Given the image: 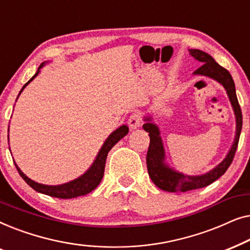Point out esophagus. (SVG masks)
<instances>
[{"label": "esophagus", "instance_id": "obj_1", "mask_svg": "<svg viewBox=\"0 0 250 250\" xmlns=\"http://www.w3.org/2000/svg\"><path fill=\"white\" fill-rule=\"evenodd\" d=\"M127 124L129 126V128L131 129H136L139 128L140 126L142 125V118L141 116H140L139 114H133L129 116L128 121H127Z\"/></svg>", "mask_w": 250, "mask_h": 250}]
</instances>
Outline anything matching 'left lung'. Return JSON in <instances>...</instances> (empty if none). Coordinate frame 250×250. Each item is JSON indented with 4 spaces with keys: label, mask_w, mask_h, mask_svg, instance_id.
Segmentation results:
<instances>
[{
    "label": "left lung",
    "mask_w": 250,
    "mask_h": 250,
    "mask_svg": "<svg viewBox=\"0 0 250 250\" xmlns=\"http://www.w3.org/2000/svg\"><path fill=\"white\" fill-rule=\"evenodd\" d=\"M189 52L191 57H193V59L201 62V66L194 71L193 75L209 77L211 80L218 82L227 91L235 116V135L228 155L217 166L201 175H187V174L172 168L166 163L165 148H164L162 136H160L159 127L155 123H152L151 116H146L143 118L146 122L143 124V129L148 132L150 136V145L148 153H146V167H148L149 176L159 189L168 191V192H187L190 190L200 189V188L209 186L218 177L223 175L233 160L242 128L241 109L239 105L237 94H235L234 82L231 74L225 68L220 66L213 57L204 51L190 49Z\"/></svg>",
    "instance_id": "left-lung-1"
}]
</instances>
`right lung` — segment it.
<instances>
[{
	"instance_id": "1",
	"label": "right lung",
	"mask_w": 250,
	"mask_h": 250,
	"mask_svg": "<svg viewBox=\"0 0 250 250\" xmlns=\"http://www.w3.org/2000/svg\"><path fill=\"white\" fill-rule=\"evenodd\" d=\"M45 63L46 62L41 63V66L39 67V69H37L36 74L34 75V76L30 78L25 85H23L21 91L19 92L18 97L23 91V88H25L27 85H28L30 82H32L34 78L40 74L41 69H42ZM127 133H128V127L126 125H122L121 127H118L116 131L112 132L111 134L108 136V139L104 141V146H101L100 151L98 152L97 158H95L90 168H88L83 175L77 177V179L70 181V182L59 184V186H46V184L35 182V181L29 179L28 176H26L25 174L21 172V169L19 168L16 162H15V165L17 167V170H18L20 174V176L25 180V182L28 184L29 187H32L34 190L37 191V192L47 194V196H51V197L60 198V199H71V198L85 196V194L90 193L91 191H93L95 188L100 184L102 177H104L105 159H107L108 152L110 151L112 146H114L119 140L124 138Z\"/></svg>"
}]
</instances>
